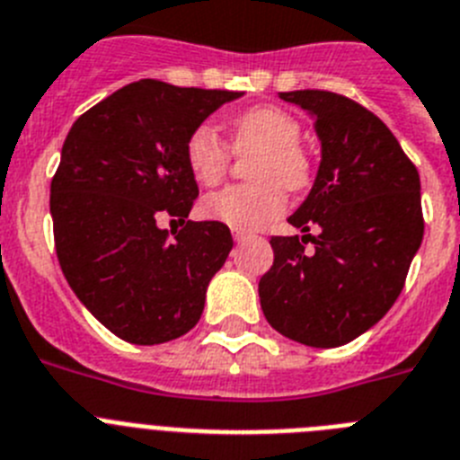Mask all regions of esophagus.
Wrapping results in <instances>:
<instances>
[{
    "label": "esophagus",
    "mask_w": 460,
    "mask_h": 460,
    "mask_svg": "<svg viewBox=\"0 0 460 460\" xmlns=\"http://www.w3.org/2000/svg\"><path fill=\"white\" fill-rule=\"evenodd\" d=\"M234 241H235V243H245V241H247V235L241 234V231H235V234H234Z\"/></svg>",
    "instance_id": "esophagus-1"
}]
</instances>
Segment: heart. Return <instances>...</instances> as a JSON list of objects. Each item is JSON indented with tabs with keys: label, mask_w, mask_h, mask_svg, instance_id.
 <instances>
[{
	"label": "heart",
	"mask_w": 460,
	"mask_h": 460,
	"mask_svg": "<svg viewBox=\"0 0 460 460\" xmlns=\"http://www.w3.org/2000/svg\"><path fill=\"white\" fill-rule=\"evenodd\" d=\"M235 150L257 147L250 162L254 182L231 185L208 194L201 215L229 229L250 234L273 222L287 206V190H301L310 181V162L298 147L301 125L278 106H254L229 122ZM229 146L210 125L191 131L185 143V162L191 178L203 187L217 185L229 166Z\"/></svg>",
	"instance_id": "heart-1"
}]
</instances>
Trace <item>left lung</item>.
<instances>
[{
	"instance_id": "obj_1",
	"label": "left lung",
	"mask_w": 460,
	"mask_h": 460,
	"mask_svg": "<svg viewBox=\"0 0 460 460\" xmlns=\"http://www.w3.org/2000/svg\"><path fill=\"white\" fill-rule=\"evenodd\" d=\"M279 99L314 119L322 162L289 217L303 235L270 238L275 259L259 279L261 310L289 341L341 347L377 324L405 285L423 238L421 182L396 136L361 103L326 90L279 92Z\"/></svg>"
}]
</instances>
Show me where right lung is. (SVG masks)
<instances>
[{"label":"right lung","mask_w":460,"mask_h":460,"mask_svg":"<svg viewBox=\"0 0 460 460\" xmlns=\"http://www.w3.org/2000/svg\"><path fill=\"white\" fill-rule=\"evenodd\" d=\"M243 92L131 83L75 119L50 182L55 250L78 301L111 333L162 345L194 329L234 238L219 222H187L169 238L157 217L190 215L199 185L185 143Z\"/></svg>","instance_id":"obj_1"}]
</instances>
